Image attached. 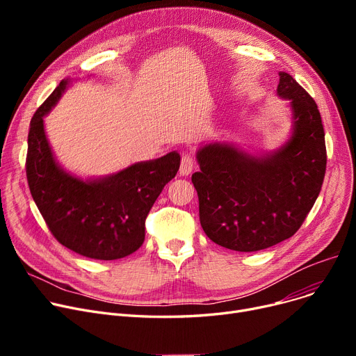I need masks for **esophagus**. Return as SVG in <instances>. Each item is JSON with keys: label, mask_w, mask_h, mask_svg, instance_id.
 <instances>
[{"label": "esophagus", "mask_w": 356, "mask_h": 356, "mask_svg": "<svg viewBox=\"0 0 356 356\" xmlns=\"http://www.w3.org/2000/svg\"><path fill=\"white\" fill-rule=\"evenodd\" d=\"M195 165H196V161H195L193 156H191V154H184V156L181 157L180 170H179V172H180V175H181V176H189V175L193 172Z\"/></svg>", "instance_id": "esophagus-1"}]
</instances>
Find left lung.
<instances>
[{
  "label": "left lung",
  "mask_w": 356,
  "mask_h": 356,
  "mask_svg": "<svg viewBox=\"0 0 356 356\" xmlns=\"http://www.w3.org/2000/svg\"><path fill=\"white\" fill-rule=\"evenodd\" d=\"M277 95L290 101L293 133L275 152L255 157L231 144H207L192 175L200 225L215 244L254 252L293 236L321 193L325 129L314 99L280 72Z\"/></svg>",
  "instance_id": "obj_1"
}]
</instances>
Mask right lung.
Listing matches in <instances>:
<instances>
[{
  "mask_svg": "<svg viewBox=\"0 0 356 356\" xmlns=\"http://www.w3.org/2000/svg\"><path fill=\"white\" fill-rule=\"evenodd\" d=\"M62 81L30 122L26 173L31 196L53 236L79 255L118 259L144 242L145 218L180 167L176 152L141 161L102 179L82 180L54 160L43 117L62 97Z\"/></svg>",
  "mask_w": 356,
  "mask_h": 356,
  "instance_id": "obj_1",
  "label": "right lung"
}]
</instances>
